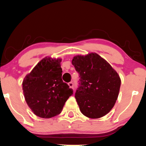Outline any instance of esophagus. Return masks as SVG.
<instances>
[{
    "instance_id": "esophagus-1",
    "label": "esophagus",
    "mask_w": 146,
    "mask_h": 146,
    "mask_svg": "<svg viewBox=\"0 0 146 146\" xmlns=\"http://www.w3.org/2000/svg\"><path fill=\"white\" fill-rule=\"evenodd\" d=\"M68 85H69L70 88H73V89H74V85H73V83L72 82L68 83Z\"/></svg>"
}]
</instances>
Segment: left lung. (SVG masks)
<instances>
[{"instance_id": "obj_1", "label": "left lung", "mask_w": 146, "mask_h": 146, "mask_svg": "<svg viewBox=\"0 0 146 146\" xmlns=\"http://www.w3.org/2000/svg\"><path fill=\"white\" fill-rule=\"evenodd\" d=\"M72 64L80 75L75 96L80 110L88 118L104 116L118 98L121 85L118 73L96 53L74 57Z\"/></svg>"}]
</instances>
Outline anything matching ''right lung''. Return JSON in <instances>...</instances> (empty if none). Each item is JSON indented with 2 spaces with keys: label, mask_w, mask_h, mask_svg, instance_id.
I'll return each mask as SVG.
<instances>
[{
  "label": "right lung",
  "mask_w": 146,
  "mask_h": 146,
  "mask_svg": "<svg viewBox=\"0 0 146 146\" xmlns=\"http://www.w3.org/2000/svg\"><path fill=\"white\" fill-rule=\"evenodd\" d=\"M61 59L41 60L23 82L26 102L35 115L50 118L61 113L73 90L62 80Z\"/></svg>",
  "instance_id": "right-lung-1"
}]
</instances>
